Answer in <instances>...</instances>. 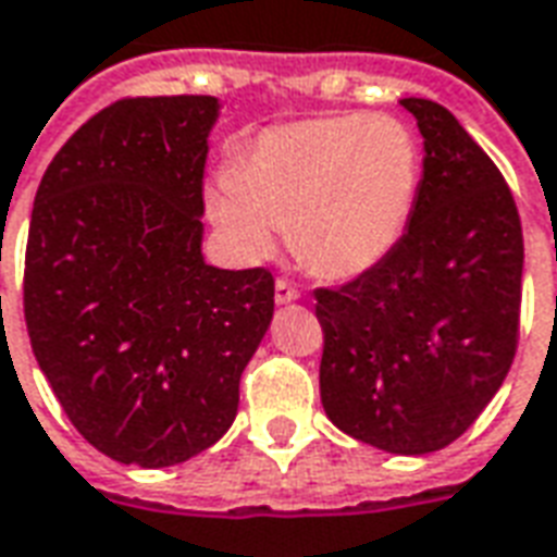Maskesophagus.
Listing matches in <instances>:
<instances>
[{
	"label": "esophagus",
	"instance_id": "1",
	"mask_svg": "<svg viewBox=\"0 0 557 557\" xmlns=\"http://www.w3.org/2000/svg\"><path fill=\"white\" fill-rule=\"evenodd\" d=\"M300 298V292L292 286L289 280H277L274 283V300L277 304H292V300H298Z\"/></svg>",
	"mask_w": 557,
	"mask_h": 557
}]
</instances>
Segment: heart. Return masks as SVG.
I'll list each match as a JSON object with an SVG mask.
<instances>
[{
  "instance_id": "1",
  "label": "heart",
  "mask_w": 557,
  "mask_h": 557,
  "mask_svg": "<svg viewBox=\"0 0 557 557\" xmlns=\"http://www.w3.org/2000/svg\"><path fill=\"white\" fill-rule=\"evenodd\" d=\"M422 147L386 114H348L274 126L209 195V215L245 259L274 250L289 230L300 265L354 280L389 257L413 218Z\"/></svg>"
}]
</instances>
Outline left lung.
<instances>
[{
  "instance_id": "left-lung-1",
  "label": "left lung",
  "mask_w": 557,
  "mask_h": 557,
  "mask_svg": "<svg viewBox=\"0 0 557 557\" xmlns=\"http://www.w3.org/2000/svg\"><path fill=\"white\" fill-rule=\"evenodd\" d=\"M425 138L407 233L381 265L315 289L321 405L393 455L455 443L508 377L520 339L522 224L505 176L440 102L401 100Z\"/></svg>"
}]
</instances>
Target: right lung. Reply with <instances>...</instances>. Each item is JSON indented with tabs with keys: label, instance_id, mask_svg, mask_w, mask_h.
<instances>
[{
	"label": "right lung",
	"instance_id": "obj_1",
	"mask_svg": "<svg viewBox=\"0 0 557 557\" xmlns=\"http://www.w3.org/2000/svg\"><path fill=\"white\" fill-rule=\"evenodd\" d=\"M215 97H132L70 135L37 185L23 310L52 393L90 446L159 469L230 431L274 315L265 268L206 265Z\"/></svg>",
	"mask_w": 557,
	"mask_h": 557
}]
</instances>
